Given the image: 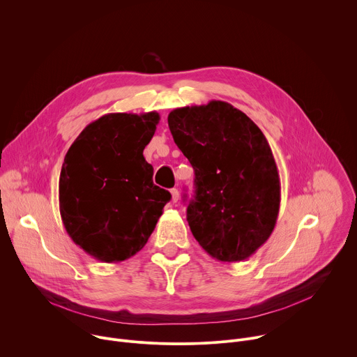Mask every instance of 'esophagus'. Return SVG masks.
Returning a JSON list of instances; mask_svg holds the SVG:
<instances>
[{
    "instance_id": "obj_1",
    "label": "esophagus",
    "mask_w": 357,
    "mask_h": 357,
    "mask_svg": "<svg viewBox=\"0 0 357 357\" xmlns=\"http://www.w3.org/2000/svg\"><path fill=\"white\" fill-rule=\"evenodd\" d=\"M171 195H172V202L176 203L179 200V190L178 189H171Z\"/></svg>"
}]
</instances>
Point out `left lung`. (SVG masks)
<instances>
[{"label":"left lung","mask_w":357,"mask_h":357,"mask_svg":"<svg viewBox=\"0 0 357 357\" xmlns=\"http://www.w3.org/2000/svg\"><path fill=\"white\" fill-rule=\"evenodd\" d=\"M175 144L195 169L186 219L211 257L243 261L271 236L281 202L278 168L261 130L226 101L175 109Z\"/></svg>","instance_id":"left-lung-1"}]
</instances>
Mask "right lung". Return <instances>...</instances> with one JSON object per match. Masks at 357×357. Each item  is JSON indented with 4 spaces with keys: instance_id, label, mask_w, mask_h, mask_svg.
<instances>
[{
    "instance_id": "1",
    "label": "right lung",
    "mask_w": 357,
    "mask_h": 357,
    "mask_svg": "<svg viewBox=\"0 0 357 357\" xmlns=\"http://www.w3.org/2000/svg\"><path fill=\"white\" fill-rule=\"evenodd\" d=\"M160 114L110 113L70 145L59 178V209L70 238L101 263L137 254L154 231L171 193L152 182L144 148Z\"/></svg>"
}]
</instances>
